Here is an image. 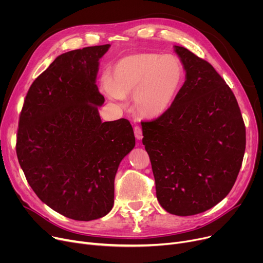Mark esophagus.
Wrapping results in <instances>:
<instances>
[{"instance_id": "34e87169", "label": "esophagus", "mask_w": 263, "mask_h": 263, "mask_svg": "<svg viewBox=\"0 0 263 263\" xmlns=\"http://www.w3.org/2000/svg\"><path fill=\"white\" fill-rule=\"evenodd\" d=\"M134 134H135V137L137 140H142L143 139V132H142V128L139 127V126H135L134 127Z\"/></svg>"}]
</instances>
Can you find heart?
I'll return each mask as SVG.
<instances>
[{
    "mask_svg": "<svg viewBox=\"0 0 263 263\" xmlns=\"http://www.w3.org/2000/svg\"><path fill=\"white\" fill-rule=\"evenodd\" d=\"M184 68L175 55L146 52L121 59L114 67L112 80L103 79L110 99L123 101L133 95L136 113L158 118L167 113L181 88Z\"/></svg>",
    "mask_w": 263,
    "mask_h": 263,
    "instance_id": "obj_1",
    "label": "heart"
}]
</instances>
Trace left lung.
Segmentation results:
<instances>
[{
	"label": "left lung",
	"instance_id": "8db88e82",
	"mask_svg": "<svg viewBox=\"0 0 263 263\" xmlns=\"http://www.w3.org/2000/svg\"><path fill=\"white\" fill-rule=\"evenodd\" d=\"M185 82L167 113L143 121V145L164 210L195 215L223 200L239 175L246 145L238 101L213 66L175 46Z\"/></svg>",
	"mask_w": 263,
	"mask_h": 263
}]
</instances>
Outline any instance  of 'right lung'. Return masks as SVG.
Here are the masks:
<instances>
[{
    "mask_svg": "<svg viewBox=\"0 0 263 263\" xmlns=\"http://www.w3.org/2000/svg\"><path fill=\"white\" fill-rule=\"evenodd\" d=\"M109 45L69 51L33 82L19 118L16 151L39 199L76 220L106 215L121 160L135 146L129 120L102 122L96 85Z\"/></svg>",
    "mask_w": 263,
    "mask_h": 263,
    "instance_id": "obj_1",
    "label": "right lung"
}]
</instances>
